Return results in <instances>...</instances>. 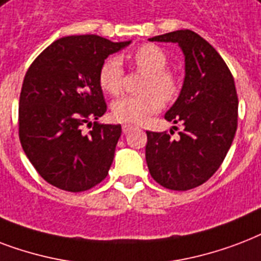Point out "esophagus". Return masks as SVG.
I'll return each instance as SVG.
<instances>
[{
  "instance_id": "obj_1",
  "label": "esophagus",
  "mask_w": 261,
  "mask_h": 261,
  "mask_svg": "<svg viewBox=\"0 0 261 261\" xmlns=\"http://www.w3.org/2000/svg\"><path fill=\"white\" fill-rule=\"evenodd\" d=\"M133 129H136V126H135V125H130V124L122 125V132H124L125 135H126V133H129V132H132Z\"/></svg>"
}]
</instances>
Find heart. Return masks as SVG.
Here are the masks:
<instances>
[{"label":"heart","mask_w":261,"mask_h":261,"mask_svg":"<svg viewBox=\"0 0 261 261\" xmlns=\"http://www.w3.org/2000/svg\"><path fill=\"white\" fill-rule=\"evenodd\" d=\"M130 58L137 69L147 73L141 84L143 94L117 99L112 105V114L120 122L141 124L149 116L158 113L163 102L175 99L179 92V79L173 70L167 69V54L156 44H143L130 54ZM98 82L100 88L112 96L122 92L124 70L120 58L110 57L103 62Z\"/></svg>","instance_id":"b5f03b06"}]
</instances>
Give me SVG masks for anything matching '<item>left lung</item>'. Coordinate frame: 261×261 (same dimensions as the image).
<instances>
[{"mask_svg":"<svg viewBox=\"0 0 261 261\" xmlns=\"http://www.w3.org/2000/svg\"><path fill=\"white\" fill-rule=\"evenodd\" d=\"M178 43L185 56V79L178 99L165 114L182 122L173 130H147L145 161L149 174L171 191H188L211 178L223 162L237 130L238 98L233 74L217 50L191 30L149 38Z\"/></svg>","mask_w":261,"mask_h":261,"instance_id":"1","label":"left lung"}]
</instances>
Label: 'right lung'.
Instances as JSON below:
<instances>
[{
  "label": "right lung",
  "instance_id": "1",
  "mask_svg": "<svg viewBox=\"0 0 261 261\" xmlns=\"http://www.w3.org/2000/svg\"><path fill=\"white\" fill-rule=\"evenodd\" d=\"M130 43L98 35L65 36L47 46L24 76L19 137L44 181L66 192L88 191L112 166L121 125L91 124L106 110L98 73L105 60Z\"/></svg>",
  "mask_w": 261,
  "mask_h": 261
}]
</instances>
